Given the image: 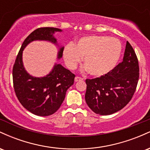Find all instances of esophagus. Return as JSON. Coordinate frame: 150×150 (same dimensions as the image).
Instances as JSON below:
<instances>
[{
    "label": "esophagus",
    "instance_id": "obj_1",
    "mask_svg": "<svg viewBox=\"0 0 150 150\" xmlns=\"http://www.w3.org/2000/svg\"><path fill=\"white\" fill-rule=\"evenodd\" d=\"M83 80V79H82V77H78V76L75 77V82H78V81H80V80Z\"/></svg>",
    "mask_w": 150,
    "mask_h": 150
}]
</instances>
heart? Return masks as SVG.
Segmentation results:
<instances>
[{"label":"heart","instance_id":"b5f03b06","mask_svg":"<svg viewBox=\"0 0 150 150\" xmlns=\"http://www.w3.org/2000/svg\"><path fill=\"white\" fill-rule=\"evenodd\" d=\"M122 51L121 43L114 37L87 36L74 45L68 44L63 49V58L68 68L74 70L83 58V65L91 75L101 77L116 67Z\"/></svg>","mask_w":150,"mask_h":150}]
</instances>
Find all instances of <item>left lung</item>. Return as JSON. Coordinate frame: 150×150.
<instances>
[{
    "label": "left lung",
    "instance_id": "left-lung-1",
    "mask_svg": "<svg viewBox=\"0 0 150 150\" xmlns=\"http://www.w3.org/2000/svg\"><path fill=\"white\" fill-rule=\"evenodd\" d=\"M139 71L136 53L127 42L121 63L106 75L85 80L87 104L94 113L102 116L122 109L131 100L135 92Z\"/></svg>",
    "mask_w": 150,
    "mask_h": 150
}]
</instances>
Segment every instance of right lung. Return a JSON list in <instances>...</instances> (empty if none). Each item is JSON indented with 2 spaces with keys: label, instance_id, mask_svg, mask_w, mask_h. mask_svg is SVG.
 Instances as JSON below:
<instances>
[{
  "label": "right lung",
  "instance_id": "right-lung-1",
  "mask_svg": "<svg viewBox=\"0 0 150 150\" xmlns=\"http://www.w3.org/2000/svg\"><path fill=\"white\" fill-rule=\"evenodd\" d=\"M61 30L54 27H39L32 32L22 43L13 68V87L19 101L26 109L40 116L52 115L60 108L66 91L74 83L75 74L61 64H56L52 71L44 77H34L25 70L22 63V51L34 40H48L56 43L53 37ZM63 48L58 52L63 56Z\"/></svg>",
  "mask_w": 150,
  "mask_h": 150
}]
</instances>
